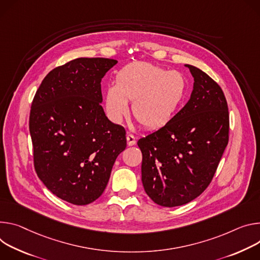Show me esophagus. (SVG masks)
I'll return each mask as SVG.
<instances>
[{
	"label": "esophagus",
	"mask_w": 260,
	"mask_h": 260,
	"mask_svg": "<svg viewBox=\"0 0 260 260\" xmlns=\"http://www.w3.org/2000/svg\"><path fill=\"white\" fill-rule=\"evenodd\" d=\"M126 138H127V145L128 146H134L135 143H136V139H135V136L133 134L128 133Z\"/></svg>",
	"instance_id": "34e87169"
}]
</instances>
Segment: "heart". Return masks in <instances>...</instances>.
Here are the masks:
<instances>
[{
    "instance_id": "1",
    "label": "heart",
    "mask_w": 260,
    "mask_h": 260,
    "mask_svg": "<svg viewBox=\"0 0 260 260\" xmlns=\"http://www.w3.org/2000/svg\"><path fill=\"white\" fill-rule=\"evenodd\" d=\"M188 90V81L179 71H167L157 65L136 62L123 67L115 83L105 90V110L109 119L120 123L133 101L136 121L147 129L165 126L177 112Z\"/></svg>"
}]
</instances>
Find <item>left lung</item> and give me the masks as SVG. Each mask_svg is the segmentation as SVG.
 <instances>
[{"label": "left lung", "mask_w": 260, "mask_h": 260, "mask_svg": "<svg viewBox=\"0 0 260 260\" xmlns=\"http://www.w3.org/2000/svg\"><path fill=\"white\" fill-rule=\"evenodd\" d=\"M187 104L159 130L142 137L141 181L155 204L183 206L212 182L229 138V112L220 85L200 69Z\"/></svg>", "instance_id": "8db88e82"}]
</instances>
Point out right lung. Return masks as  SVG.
Masks as SVG:
<instances>
[{
    "mask_svg": "<svg viewBox=\"0 0 260 260\" xmlns=\"http://www.w3.org/2000/svg\"><path fill=\"white\" fill-rule=\"evenodd\" d=\"M118 61L78 57L42 80L28 127L38 178L75 206L92 204L106 188L115 159L127 146L124 127L101 106V79Z\"/></svg>",
    "mask_w": 260,
    "mask_h": 260,
    "instance_id": "right-lung-1",
    "label": "right lung"
}]
</instances>
